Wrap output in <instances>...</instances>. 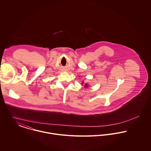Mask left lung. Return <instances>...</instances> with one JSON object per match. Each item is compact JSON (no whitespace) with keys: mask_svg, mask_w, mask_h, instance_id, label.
<instances>
[{"mask_svg":"<svg viewBox=\"0 0 151 151\" xmlns=\"http://www.w3.org/2000/svg\"><path fill=\"white\" fill-rule=\"evenodd\" d=\"M87 84H86V85H85V87H87Z\"/></svg>","mask_w":151,"mask_h":151,"instance_id":"1","label":"left lung"}]
</instances>
